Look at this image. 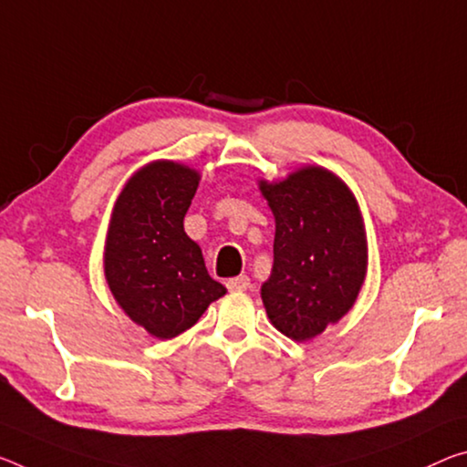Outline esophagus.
<instances>
[{"label": "esophagus", "mask_w": 467, "mask_h": 467, "mask_svg": "<svg viewBox=\"0 0 467 467\" xmlns=\"http://www.w3.org/2000/svg\"><path fill=\"white\" fill-rule=\"evenodd\" d=\"M228 291H247V288L251 286V280L247 276H236V278H231L226 283Z\"/></svg>", "instance_id": "esophagus-1"}]
</instances>
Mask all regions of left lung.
<instances>
[{
	"label": "left lung",
	"mask_w": 467,
	"mask_h": 467,
	"mask_svg": "<svg viewBox=\"0 0 467 467\" xmlns=\"http://www.w3.org/2000/svg\"><path fill=\"white\" fill-rule=\"evenodd\" d=\"M276 220L274 264L262 301L274 328L293 340L322 335L353 307L368 270L359 205L349 187L320 166L285 181H260Z\"/></svg>",
	"instance_id": "1"
}]
</instances>
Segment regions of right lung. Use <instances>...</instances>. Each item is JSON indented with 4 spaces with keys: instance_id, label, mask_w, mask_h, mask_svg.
<instances>
[{
    "instance_id": "obj_1",
    "label": "right lung",
    "mask_w": 467,
    "mask_h": 467,
    "mask_svg": "<svg viewBox=\"0 0 467 467\" xmlns=\"http://www.w3.org/2000/svg\"><path fill=\"white\" fill-rule=\"evenodd\" d=\"M197 170L160 160L135 172L109 220L103 268L118 306L155 338H174L226 288L207 274L202 249L184 233Z\"/></svg>"
}]
</instances>
